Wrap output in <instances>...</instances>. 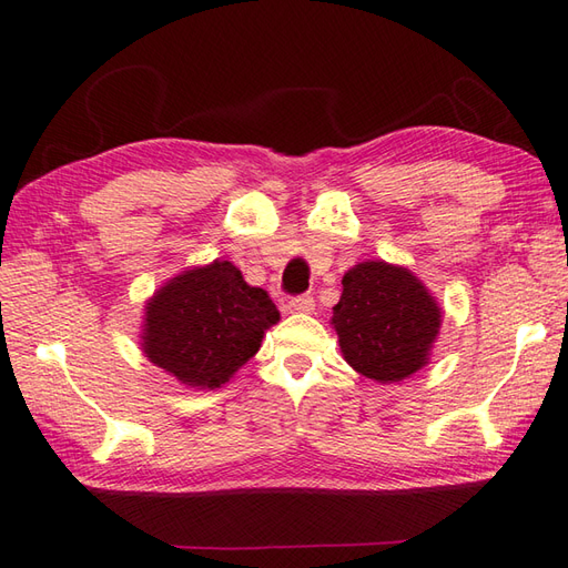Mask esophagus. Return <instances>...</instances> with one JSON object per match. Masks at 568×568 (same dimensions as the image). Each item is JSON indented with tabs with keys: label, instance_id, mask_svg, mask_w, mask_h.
I'll use <instances>...</instances> for the list:
<instances>
[{
	"label": "esophagus",
	"instance_id": "esophagus-1",
	"mask_svg": "<svg viewBox=\"0 0 568 568\" xmlns=\"http://www.w3.org/2000/svg\"><path fill=\"white\" fill-rule=\"evenodd\" d=\"M286 308L292 313H313L316 311V301H313V296H308V294H301V296H294L292 301H288Z\"/></svg>",
	"mask_w": 568,
	"mask_h": 568
}]
</instances>
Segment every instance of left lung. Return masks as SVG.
<instances>
[{"instance_id":"8db88e82","label":"left lung","mask_w":568,"mask_h":568,"mask_svg":"<svg viewBox=\"0 0 568 568\" xmlns=\"http://www.w3.org/2000/svg\"><path fill=\"white\" fill-rule=\"evenodd\" d=\"M443 323V311L406 267L359 262L343 276L333 308L339 349L367 379L394 384L423 369Z\"/></svg>"}]
</instances>
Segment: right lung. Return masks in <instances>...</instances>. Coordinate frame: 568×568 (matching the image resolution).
<instances>
[{"label":"right lung","instance_id":"1","mask_svg":"<svg viewBox=\"0 0 568 568\" xmlns=\"http://www.w3.org/2000/svg\"><path fill=\"white\" fill-rule=\"evenodd\" d=\"M280 323L270 294L250 286L229 260L174 276L145 304L143 352L192 388H219L255 357Z\"/></svg>","mask_w":568,"mask_h":568}]
</instances>
